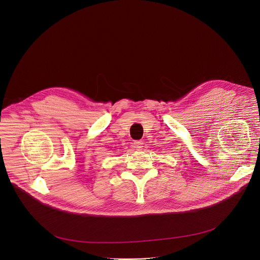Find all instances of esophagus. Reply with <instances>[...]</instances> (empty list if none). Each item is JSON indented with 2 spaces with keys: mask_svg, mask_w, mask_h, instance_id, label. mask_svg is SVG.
Instances as JSON below:
<instances>
[{
  "mask_svg": "<svg viewBox=\"0 0 260 260\" xmlns=\"http://www.w3.org/2000/svg\"><path fill=\"white\" fill-rule=\"evenodd\" d=\"M133 145H134V147H135L136 149H142V147H143V141L136 140V141H134Z\"/></svg>",
  "mask_w": 260,
  "mask_h": 260,
  "instance_id": "esophagus-1",
  "label": "esophagus"
}]
</instances>
